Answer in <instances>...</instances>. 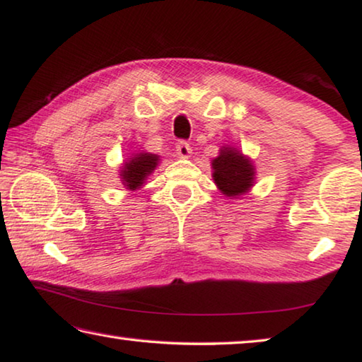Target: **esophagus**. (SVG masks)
I'll use <instances>...</instances> for the list:
<instances>
[{
    "mask_svg": "<svg viewBox=\"0 0 362 362\" xmlns=\"http://www.w3.org/2000/svg\"><path fill=\"white\" fill-rule=\"evenodd\" d=\"M176 153L180 155L181 158H187L191 155V146L186 141H180L176 144Z\"/></svg>",
    "mask_w": 362,
    "mask_h": 362,
    "instance_id": "34e87169",
    "label": "esophagus"
}]
</instances>
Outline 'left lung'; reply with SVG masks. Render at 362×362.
<instances>
[{
    "instance_id": "obj_1",
    "label": "left lung",
    "mask_w": 362,
    "mask_h": 362,
    "mask_svg": "<svg viewBox=\"0 0 362 362\" xmlns=\"http://www.w3.org/2000/svg\"><path fill=\"white\" fill-rule=\"evenodd\" d=\"M214 180L228 197L241 196L252 186L254 168L235 148H223L214 162Z\"/></svg>"
}]
</instances>
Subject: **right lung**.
I'll return each instance as SVG.
<instances>
[{
  "instance_id": "add662e5",
  "label": "right lung",
  "mask_w": 362,
  "mask_h": 362,
  "mask_svg": "<svg viewBox=\"0 0 362 362\" xmlns=\"http://www.w3.org/2000/svg\"><path fill=\"white\" fill-rule=\"evenodd\" d=\"M158 163V157L152 153H137L129 162H126L121 171V180L127 189H137L144 185V180L152 173Z\"/></svg>"
}]
</instances>
